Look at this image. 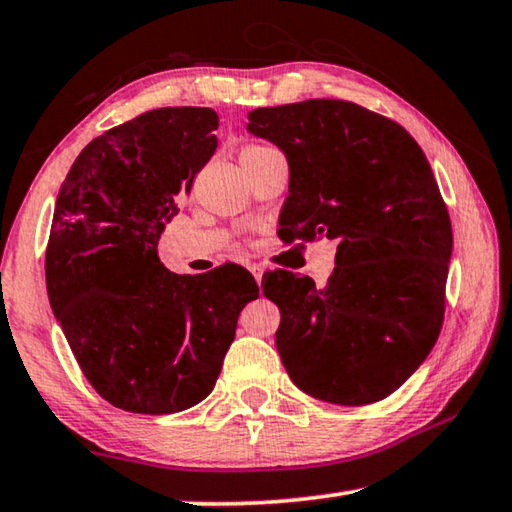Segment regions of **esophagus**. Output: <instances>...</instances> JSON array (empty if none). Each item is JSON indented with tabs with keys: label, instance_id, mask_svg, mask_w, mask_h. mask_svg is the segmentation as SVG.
Here are the masks:
<instances>
[{
	"label": "esophagus",
	"instance_id": "obj_1",
	"mask_svg": "<svg viewBox=\"0 0 512 512\" xmlns=\"http://www.w3.org/2000/svg\"><path fill=\"white\" fill-rule=\"evenodd\" d=\"M250 273L255 275L257 284H262V275H264V268H262V264H250Z\"/></svg>",
	"mask_w": 512,
	"mask_h": 512
}]
</instances>
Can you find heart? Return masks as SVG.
Returning <instances> with one entry per match:
<instances>
[{
	"mask_svg": "<svg viewBox=\"0 0 512 512\" xmlns=\"http://www.w3.org/2000/svg\"><path fill=\"white\" fill-rule=\"evenodd\" d=\"M268 153H277L273 146H266V144H248L244 151H241V162H246V160H255V158H264V155H268Z\"/></svg>",
	"mask_w": 512,
	"mask_h": 512,
	"instance_id": "b5f03b06",
	"label": "heart"
}]
</instances>
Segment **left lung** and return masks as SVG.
I'll list each match as a JSON object with an SVG mask.
<instances>
[{
  "label": "left lung",
  "mask_w": 512,
  "mask_h": 512,
  "mask_svg": "<svg viewBox=\"0 0 512 512\" xmlns=\"http://www.w3.org/2000/svg\"><path fill=\"white\" fill-rule=\"evenodd\" d=\"M248 119L289 160L277 235L339 244L323 289L284 268L264 275L284 368L323 402L384 400L427 359L445 318L452 221L429 162L397 121L352 101L309 99Z\"/></svg>",
  "instance_id": "8db88e82"
}]
</instances>
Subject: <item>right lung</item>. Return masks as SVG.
<instances>
[{"label":"right lung","instance_id":"obj_1","mask_svg":"<svg viewBox=\"0 0 512 512\" xmlns=\"http://www.w3.org/2000/svg\"><path fill=\"white\" fill-rule=\"evenodd\" d=\"M212 108H158L85 146L56 198L47 293L85 379L117 409L178 413L212 393L237 318L259 287L246 268L176 275L158 257L180 196L216 151Z\"/></svg>","mask_w":512,"mask_h":512}]
</instances>
